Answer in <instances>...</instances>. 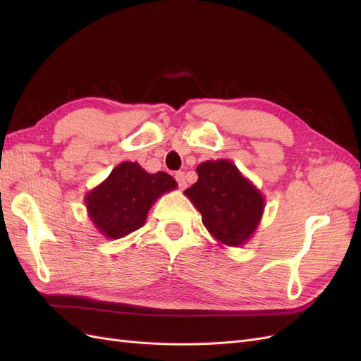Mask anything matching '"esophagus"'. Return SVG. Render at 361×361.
I'll return each instance as SVG.
<instances>
[{
    "label": "esophagus",
    "instance_id": "1",
    "mask_svg": "<svg viewBox=\"0 0 361 361\" xmlns=\"http://www.w3.org/2000/svg\"><path fill=\"white\" fill-rule=\"evenodd\" d=\"M174 179L178 180V183H179V188H180V190H185V188H187V182H185V173H183V171H178L176 174H174Z\"/></svg>",
    "mask_w": 361,
    "mask_h": 361
}]
</instances>
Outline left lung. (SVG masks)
Wrapping results in <instances>:
<instances>
[{"mask_svg":"<svg viewBox=\"0 0 361 361\" xmlns=\"http://www.w3.org/2000/svg\"><path fill=\"white\" fill-rule=\"evenodd\" d=\"M195 171L199 179L185 195L202 214L207 232L223 245H244L264 215V194L227 159L204 161Z\"/></svg>","mask_w":361,"mask_h":361,"instance_id":"8db88e82","label":"left lung"}]
</instances>
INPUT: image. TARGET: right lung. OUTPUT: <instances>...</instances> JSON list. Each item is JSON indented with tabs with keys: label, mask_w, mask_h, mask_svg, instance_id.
<instances>
[{
	"label": "right lung",
	"mask_w": 361,
	"mask_h": 361,
	"mask_svg": "<svg viewBox=\"0 0 361 361\" xmlns=\"http://www.w3.org/2000/svg\"><path fill=\"white\" fill-rule=\"evenodd\" d=\"M176 188V180L166 171L150 174L138 162L125 161L87 192L84 202L97 231L118 239L143 227L152 204Z\"/></svg>",
	"instance_id": "add662e5"
}]
</instances>
